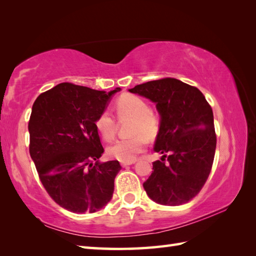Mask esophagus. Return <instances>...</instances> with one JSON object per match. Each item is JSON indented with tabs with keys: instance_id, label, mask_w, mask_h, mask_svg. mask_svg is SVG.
Returning a JSON list of instances; mask_svg holds the SVG:
<instances>
[{
	"instance_id": "obj_1",
	"label": "esophagus",
	"mask_w": 256,
	"mask_h": 256,
	"mask_svg": "<svg viewBox=\"0 0 256 256\" xmlns=\"http://www.w3.org/2000/svg\"><path fill=\"white\" fill-rule=\"evenodd\" d=\"M134 162H135L134 160H128V162H121V165H122V167H126V166H128V165L134 164Z\"/></svg>"
}]
</instances>
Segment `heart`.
<instances>
[{"mask_svg": "<svg viewBox=\"0 0 256 256\" xmlns=\"http://www.w3.org/2000/svg\"><path fill=\"white\" fill-rule=\"evenodd\" d=\"M116 116L120 120L131 118L128 133L131 138L118 140L108 146L106 155L122 162L133 160L148 145V138L154 140L160 133V118L152 111L148 102L138 96L124 94L114 103ZM96 128L101 136L110 140L114 138L116 122L108 112L100 113L96 118Z\"/></svg>", "mask_w": 256, "mask_h": 256, "instance_id": "1", "label": "heart"}]
</instances>
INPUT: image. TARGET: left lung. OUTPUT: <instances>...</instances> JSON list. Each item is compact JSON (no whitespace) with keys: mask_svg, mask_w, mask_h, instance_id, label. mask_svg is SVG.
Masks as SVG:
<instances>
[{"mask_svg":"<svg viewBox=\"0 0 256 256\" xmlns=\"http://www.w3.org/2000/svg\"><path fill=\"white\" fill-rule=\"evenodd\" d=\"M128 91L155 102L160 114L154 150L162 157L153 162L154 170L143 184L146 194L164 206L188 202L202 189L214 164L216 135L210 104L199 89L175 78Z\"/></svg>","mask_w":256,"mask_h":256,"instance_id":"obj_1","label":"left lung"}]
</instances>
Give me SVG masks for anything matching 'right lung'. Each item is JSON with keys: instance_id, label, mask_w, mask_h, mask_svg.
<instances>
[{"instance_id": "obj_1", "label": "right lung", "mask_w": 256, "mask_h": 256, "mask_svg": "<svg viewBox=\"0 0 256 256\" xmlns=\"http://www.w3.org/2000/svg\"><path fill=\"white\" fill-rule=\"evenodd\" d=\"M69 82L37 96L28 122L30 154L52 199L74 214L96 212L111 200L118 160L100 162L96 118L112 94Z\"/></svg>"}]
</instances>
